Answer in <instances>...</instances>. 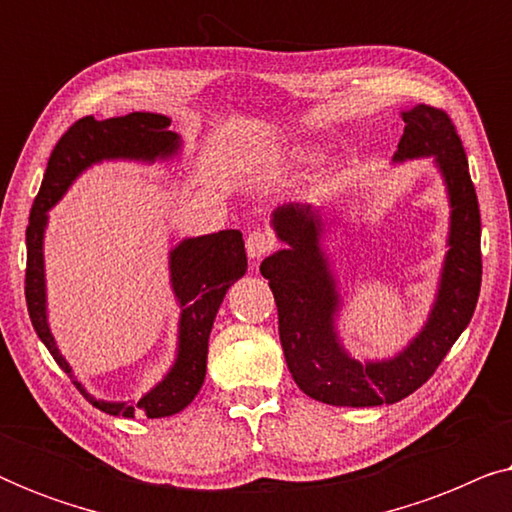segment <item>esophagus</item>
Listing matches in <instances>:
<instances>
[{
  "label": "esophagus",
  "instance_id": "esophagus-1",
  "mask_svg": "<svg viewBox=\"0 0 512 512\" xmlns=\"http://www.w3.org/2000/svg\"><path fill=\"white\" fill-rule=\"evenodd\" d=\"M275 247H277L275 237H272L270 233H265V230H254V233H249V237H247V254H249V258H254V261L268 256Z\"/></svg>",
  "mask_w": 512,
  "mask_h": 512
}]
</instances>
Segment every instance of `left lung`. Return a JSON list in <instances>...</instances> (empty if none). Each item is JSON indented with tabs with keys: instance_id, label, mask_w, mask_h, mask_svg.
Segmentation results:
<instances>
[{
	"instance_id": "8db88e82",
	"label": "left lung",
	"mask_w": 512,
	"mask_h": 512,
	"mask_svg": "<svg viewBox=\"0 0 512 512\" xmlns=\"http://www.w3.org/2000/svg\"><path fill=\"white\" fill-rule=\"evenodd\" d=\"M405 130L394 163L433 158L450 202L447 254L429 319L391 359L359 361L342 345V296L324 249V219L310 202L272 212V228L286 247L261 263L275 293L279 340L293 380L314 401L345 408L398 403L436 373L475 312L482 282L480 207L466 151L443 109L401 111Z\"/></svg>"
}]
</instances>
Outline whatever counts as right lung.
<instances>
[{
	"mask_svg": "<svg viewBox=\"0 0 512 512\" xmlns=\"http://www.w3.org/2000/svg\"><path fill=\"white\" fill-rule=\"evenodd\" d=\"M170 123L167 116L151 111H132L128 116L107 118V121H95L93 116L79 118L60 137L48 158L44 181L34 198L30 226H27L25 298L34 331L48 347L55 363L72 377L76 389L97 410L114 417H170L191 405L198 396L207 373V345L216 312L230 284L247 272L242 233L219 230L212 235L186 237L170 251V284L181 307L177 356L172 368L139 401H100L76 380L72 366L60 354L48 326L44 270L48 209L67 193L79 174L102 160H137L149 165L156 160H172L181 151V137L170 130Z\"/></svg>",
	"mask_w": 512,
	"mask_h": 512,
	"instance_id": "right-lung-1",
	"label": "right lung"
}]
</instances>
